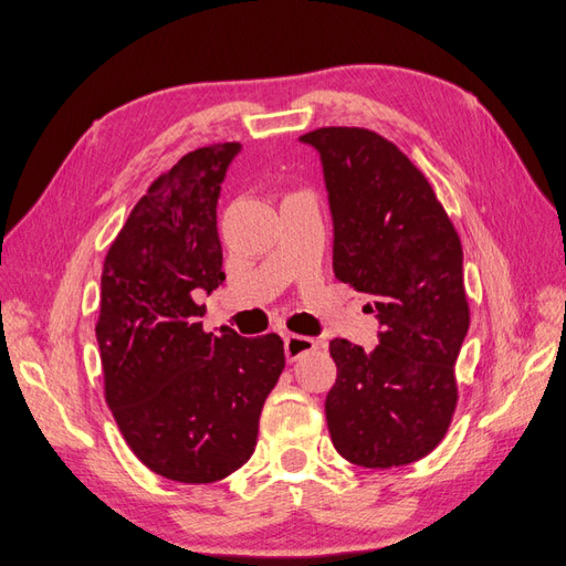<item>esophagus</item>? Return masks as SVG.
Here are the masks:
<instances>
[{"label":"esophagus","mask_w":566,"mask_h":566,"mask_svg":"<svg viewBox=\"0 0 566 566\" xmlns=\"http://www.w3.org/2000/svg\"><path fill=\"white\" fill-rule=\"evenodd\" d=\"M315 348H317V340L310 336H298V334L284 336V355L289 361H296L298 357L313 353Z\"/></svg>","instance_id":"1"}]
</instances>
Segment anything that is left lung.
<instances>
[{
  "mask_svg": "<svg viewBox=\"0 0 566 566\" xmlns=\"http://www.w3.org/2000/svg\"><path fill=\"white\" fill-rule=\"evenodd\" d=\"M322 164L334 223V275L369 298L378 345L334 338L332 442L361 468L428 455L455 409L453 364L468 334L463 249L426 180L382 136L326 126L298 138Z\"/></svg>",
  "mask_w": 566,
  "mask_h": 566,
  "instance_id": "obj_1",
  "label": "left lung"
}]
</instances>
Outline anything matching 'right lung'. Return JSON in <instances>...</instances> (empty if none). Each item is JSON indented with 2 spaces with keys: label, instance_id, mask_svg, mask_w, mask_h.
<instances>
[{
  "label": "right lung",
  "instance_id": "obj_1",
  "mask_svg": "<svg viewBox=\"0 0 566 566\" xmlns=\"http://www.w3.org/2000/svg\"><path fill=\"white\" fill-rule=\"evenodd\" d=\"M240 143L188 153L126 218L105 256L96 340L105 399L126 444L157 475L209 484L242 468L284 369L277 334H207L226 280L216 207Z\"/></svg>",
  "mask_w": 566,
  "mask_h": 566
}]
</instances>
